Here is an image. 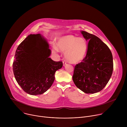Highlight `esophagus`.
Returning a JSON list of instances; mask_svg holds the SVG:
<instances>
[{"mask_svg": "<svg viewBox=\"0 0 127 127\" xmlns=\"http://www.w3.org/2000/svg\"><path fill=\"white\" fill-rule=\"evenodd\" d=\"M63 65L64 66V65L66 64V61L65 60H64V61H63Z\"/></svg>", "mask_w": 127, "mask_h": 127, "instance_id": "1", "label": "esophagus"}]
</instances>
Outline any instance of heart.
Listing matches in <instances>:
<instances>
[{
    "label": "heart",
    "mask_w": 127,
    "mask_h": 127,
    "mask_svg": "<svg viewBox=\"0 0 127 127\" xmlns=\"http://www.w3.org/2000/svg\"><path fill=\"white\" fill-rule=\"evenodd\" d=\"M57 47L60 51L65 53V58L69 62L78 63L85 58L88 45L84 38L68 35L59 39ZM54 49L58 50L56 47H54Z\"/></svg>",
    "instance_id": "b5f03b06"
}]
</instances>
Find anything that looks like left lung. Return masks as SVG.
<instances>
[{"label":"left lung","mask_w":127,"mask_h":127,"mask_svg":"<svg viewBox=\"0 0 127 127\" xmlns=\"http://www.w3.org/2000/svg\"><path fill=\"white\" fill-rule=\"evenodd\" d=\"M88 41L86 55L76 65L73 75L75 85L86 94L98 93L110 80L113 71V58L111 50L99 38L81 31Z\"/></svg>","instance_id":"obj_1"}]
</instances>
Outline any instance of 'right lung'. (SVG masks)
<instances>
[{
  "label": "right lung",
  "instance_id": "1",
  "mask_svg": "<svg viewBox=\"0 0 127 127\" xmlns=\"http://www.w3.org/2000/svg\"><path fill=\"white\" fill-rule=\"evenodd\" d=\"M51 53L48 42L39 33L30 34L18 46L13 71L17 82L27 94L42 95L52 86L63 62L52 60Z\"/></svg>",
  "mask_w": 127,
  "mask_h": 127
}]
</instances>
